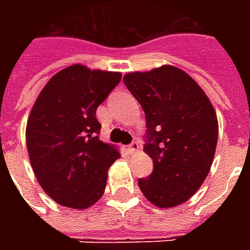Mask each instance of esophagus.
<instances>
[{
  "mask_svg": "<svg viewBox=\"0 0 250 250\" xmlns=\"http://www.w3.org/2000/svg\"><path fill=\"white\" fill-rule=\"evenodd\" d=\"M139 148H141L139 143H138V142H134V143H131L130 146H128V152H130L131 155H134L136 152H139Z\"/></svg>",
  "mask_w": 250,
  "mask_h": 250,
  "instance_id": "34e87169",
  "label": "esophagus"
}]
</instances>
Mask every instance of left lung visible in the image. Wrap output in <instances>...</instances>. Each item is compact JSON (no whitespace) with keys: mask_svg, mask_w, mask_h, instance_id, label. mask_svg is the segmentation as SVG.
<instances>
[{"mask_svg":"<svg viewBox=\"0 0 250 250\" xmlns=\"http://www.w3.org/2000/svg\"><path fill=\"white\" fill-rule=\"evenodd\" d=\"M125 87L146 114L143 151L154 171L138 185L152 205L170 209L186 202L204 184L214 159L218 120L193 77L173 65L128 72Z\"/></svg>","mask_w":250,"mask_h":250,"instance_id":"obj_1","label":"left lung"}]
</instances>
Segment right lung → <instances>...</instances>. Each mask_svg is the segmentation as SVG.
I'll list each match as a JSON object with an SVG mask.
<instances>
[{"instance_id":"1","label":"right lung","mask_w":250,"mask_h":250,"mask_svg":"<svg viewBox=\"0 0 250 250\" xmlns=\"http://www.w3.org/2000/svg\"><path fill=\"white\" fill-rule=\"evenodd\" d=\"M120 72L73 64L41 89L26 123L36 178L55 202L83 210L102 198L118 147L99 139L96 109L119 84Z\"/></svg>"}]
</instances>
